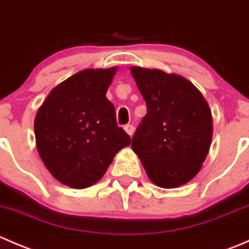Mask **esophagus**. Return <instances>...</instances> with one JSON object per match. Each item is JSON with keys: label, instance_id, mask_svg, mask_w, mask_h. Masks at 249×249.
Instances as JSON below:
<instances>
[{"label": "esophagus", "instance_id": "34e87169", "mask_svg": "<svg viewBox=\"0 0 249 249\" xmlns=\"http://www.w3.org/2000/svg\"><path fill=\"white\" fill-rule=\"evenodd\" d=\"M124 130L127 132V134L130 135V136H132V134H134L135 127H134V125H132V124H126L124 126Z\"/></svg>", "mask_w": 249, "mask_h": 249}]
</instances>
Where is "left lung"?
I'll return each mask as SVG.
<instances>
[{"mask_svg": "<svg viewBox=\"0 0 249 249\" xmlns=\"http://www.w3.org/2000/svg\"><path fill=\"white\" fill-rule=\"evenodd\" d=\"M147 114L132 136L148 177L161 188L189 182L201 169L212 141V114L201 92L185 78L132 67Z\"/></svg>", "mask_w": 249, "mask_h": 249, "instance_id": "obj_1", "label": "left lung"}]
</instances>
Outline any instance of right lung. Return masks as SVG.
<instances>
[{
    "instance_id": "1",
    "label": "right lung",
    "mask_w": 249,
    "mask_h": 249,
    "mask_svg": "<svg viewBox=\"0 0 249 249\" xmlns=\"http://www.w3.org/2000/svg\"><path fill=\"white\" fill-rule=\"evenodd\" d=\"M115 71L112 67L78 72L55 87L37 112V150L62 184L76 189L95 184L115 154L131 143L106 97Z\"/></svg>"
}]
</instances>
